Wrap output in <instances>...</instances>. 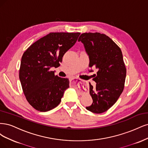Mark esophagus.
<instances>
[{
  "instance_id": "34e87169",
  "label": "esophagus",
  "mask_w": 148,
  "mask_h": 148,
  "mask_svg": "<svg viewBox=\"0 0 148 148\" xmlns=\"http://www.w3.org/2000/svg\"><path fill=\"white\" fill-rule=\"evenodd\" d=\"M74 79H78L77 77H73V78H71V80H74Z\"/></svg>"
}]
</instances>
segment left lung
Masks as SVG:
<instances>
[{
  "label": "left lung",
  "mask_w": 148,
  "mask_h": 148,
  "mask_svg": "<svg viewBox=\"0 0 148 148\" xmlns=\"http://www.w3.org/2000/svg\"><path fill=\"white\" fill-rule=\"evenodd\" d=\"M78 41L83 43L89 56V67L98 70L93 79L96 87L89 84L93 103L86 109L103 113L116 103L124 88L127 72L122 51L111 38L99 32L83 33Z\"/></svg>",
  "instance_id": "8db88e82"
}]
</instances>
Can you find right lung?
<instances>
[{"label": "right lung", "mask_w": 148, "mask_h": 148, "mask_svg": "<svg viewBox=\"0 0 148 148\" xmlns=\"http://www.w3.org/2000/svg\"><path fill=\"white\" fill-rule=\"evenodd\" d=\"M80 32H50L28 48L22 56L19 77L27 101L36 110L49 111L60 103L69 87L67 78L51 71L77 40Z\"/></svg>", "instance_id": "1"}]
</instances>
